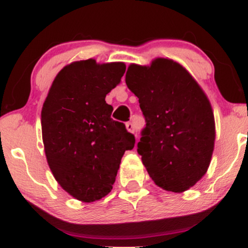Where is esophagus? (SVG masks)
I'll list each match as a JSON object with an SVG mask.
<instances>
[{"mask_svg":"<svg viewBox=\"0 0 248 248\" xmlns=\"http://www.w3.org/2000/svg\"><path fill=\"white\" fill-rule=\"evenodd\" d=\"M126 129L129 133L135 132V127H134V124H132V122H127V124H126Z\"/></svg>","mask_w":248,"mask_h":248,"instance_id":"esophagus-1","label":"esophagus"}]
</instances>
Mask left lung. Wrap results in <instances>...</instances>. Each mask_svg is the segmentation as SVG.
I'll return each mask as SVG.
<instances>
[{
	"label": "left lung",
	"mask_w": 248,
	"mask_h": 248,
	"mask_svg": "<svg viewBox=\"0 0 248 248\" xmlns=\"http://www.w3.org/2000/svg\"><path fill=\"white\" fill-rule=\"evenodd\" d=\"M126 84L147 122L138 143L142 163L156 186L186 191L205 175L215 148V115L203 88L168 58L130 64Z\"/></svg>",
	"instance_id": "left-lung-1"
}]
</instances>
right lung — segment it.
<instances>
[{
  "instance_id": "obj_1",
  "label": "right lung",
  "mask_w": 248,
  "mask_h": 248,
  "mask_svg": "<svg viewBox=\"0 0 248 248\" xmlns=\"http://www.w3.org/2000/svg\"><path fill=\"white\" fill-rule=\"evenodd\" d=\"M124 62H73L59 71L42 108L44 152L53 177L67 193L90 203L108 195L121 158L135 144L114 121L105 98L120 84Z\"/></svg>"
}]
</instances>
